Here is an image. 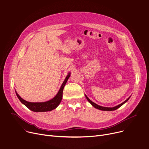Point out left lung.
<instances>
[{"label": "left lung", "mask_w": 149, "mask_h": 149, "mask_svg": "<svg viewBox=\"0 0 149 149\" xmlns=\"http://www.w3.org/2000/svg\"><path fill=\"white\" fill-rule=\"evenodd\" d=\"M85 96H86V99H87V100L88 101V102H89L94 107L96 108V109H99V110H101V111H112L116 110L117 109H118L119 107H120L121 106H123L124 103H125L130 99V98L131 97V96H130L126 100H125L124 102H123L122 103H120V104H118V105H117V106H114V107H103V106L98 105V104H97L96 103L93 102L86 95V94H85Z\"/></svg>", "instance_id": "8db88e82"}]
</instances>
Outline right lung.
Masks as SVG:
<instances>
[{"mask_svg": "<svg viewBox=\"0 0 149 149\" xmlns=\"http://www.w3.org/2000/svg\"><path fill=\"white\" fill-rule=\"evenodd\" d=\"M71 75V73L69 72L67 76L66 77L63 83H62L59 91L56 94V95L52 99L45 102H27L23 99H22L19 94L17 93V92L15 91L16 94L20 100V102L24 104L26 107H28L29 109L33 112H47V111H51L53 109H56V108L59 106L60 104L62 99V93L63 88L67 82L68 79L70 78Z\"/></svg>", "mask_w": 149, "mask_h": 149, "instance_id": "1", "label": "right lung"}]
</instances>
